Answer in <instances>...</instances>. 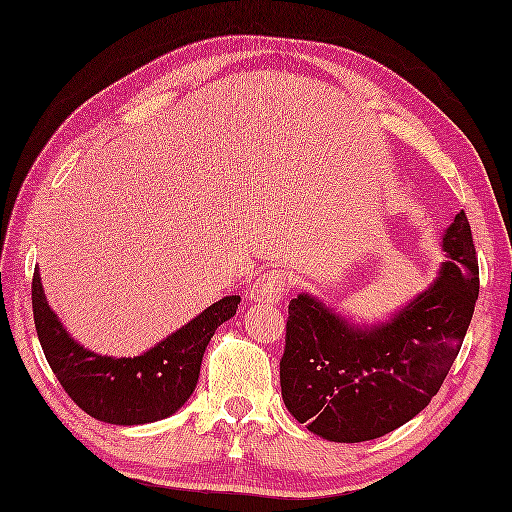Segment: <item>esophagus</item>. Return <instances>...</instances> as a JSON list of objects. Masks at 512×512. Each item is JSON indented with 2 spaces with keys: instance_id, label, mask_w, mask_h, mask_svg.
Listing matches in <instances>:
<instances>
[{
  "instance_id": "esophagus-1",
  "label": "esophagus",
  "mask_w": 512,
  "mask_h": 512,
  "mask_svg": "<svg viewBox=\"0 0 512 512\" xmlns=\"http://www.w3.org/2000/svg\"><path fill=\"white\" fill-rule=\"evenodd\" d=\"M288 292V275L275 268L261 275L253 285V299L261 303H279Z\"/></svg>"
}]
</instances>
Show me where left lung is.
<instances>
[{
  "mask_svg": "<svg viewBox=\"0 0 512 512\" xmlns=\"http://www.w3.org/2000/svg\"><path fill=\"white\" fill-rule=\"evenodd\" d=\"M441 275L388 323L360 329L314 296L288 305L281 395L292 417L336 443L397 430L441 390L478 301V257L467 213L443 237Z\"/></svg>",
  "mask_w": 512,
  "mask_h": 512,
  "instance_id": "1",
  "label": "left lung"
}]
</instances>
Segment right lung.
<instances>
[{
	"label": "right lung",
	"mask_w": 512,
	"mask_h": 512,
	"mask_svg": "<svg viewBox=\"0 0 512 512\" xmlns=\"http://www.w3.org/2000/svg\"><path fill=\"white\" fill-rule=\"evenodd\" d=\"M237 303L240 296H224L137 358H106L71 340L45 301L39 268L32 277L34 327L47 364L78 408L113 425L161 421L181 408L196 388L209 340Z\"/></svg>",
	"instance_id": "add662e5"
}]
</instances>
